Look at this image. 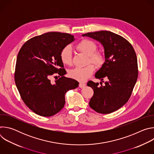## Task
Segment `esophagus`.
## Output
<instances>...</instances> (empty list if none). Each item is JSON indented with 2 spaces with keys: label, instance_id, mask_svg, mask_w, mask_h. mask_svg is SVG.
Here are the masks:
<instances>
[{
  "label": "esophagus",
  "instance_id": "esophagus-1",
  "mask_svg": "<svg viewBox=\"0 0 154 154\" xmlns=\"http://www.w3.org/2000/svg\"><path fill=\"white\" fill-rule=\"evenodd\" d=\"M85 86H86V84L84 83H79V87L81 88H84Z\"/></svg>",
  "mask_w": 154,
  "mask_h": 154
}]
</instances>
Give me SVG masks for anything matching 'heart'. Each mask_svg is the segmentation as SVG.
Returning <instances> with one entry per match:
<instances>
[{"label":"heart","mask_w":154,"mask_h":154,"mask_svg":"<svg viewBox=\"0 0 154 154\" xmlns=\"http://www.w3.org/2000/svg\"><path fill=\"white\" fill-rule=\"evenodd\" d=\"M77 49L88 57V62L93 63L97 67H101L105 63L104 55L96 52L97 48L96 44L90 40L85 39L77 44ZM60 58L62 63L66 65H71L72 61V52L70 46H67L62 49L60 52ZM94 71V67L89 64L83 68L77 67L69 71L70 77L79 82H84L90 77Z\"/></svg>","instance_id":"1"}]
</instances>
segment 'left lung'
Instances as JSON below:
<instances>
[{
  "instance_id": "obj_1",
  "label": "left lung",
  "mask_w": 154,
  "mask_h": 154,
  "mask_svg": "<svg viewBox=\"0 0 154 154\" xmlns=\"http://www.w3.org/2000/svg\"><path fill=\"white\" fill-rule=\"evenodd\" d=\"M93 38L103 46L105 63L95 74L103 82L87 83L93 91L89 105L97 113L108 114L116 111L129 99L138 79L136 53L131 44L121 36L109 31L82 35Z\"/></svg>"
}]
</instances>
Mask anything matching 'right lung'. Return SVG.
I'll list each match as a JSON object with an SVG mask.
<instances>
[{
	"instance_id": "1",
	"label": "right lung",
	"mask_w": 154,
	"mask_h": 154,
	"mask_svg": "<svg viewBox=\"0 0 154 154\" xmlns=\"http://www.w3.org/2000/svg\"><path fill=\"white\" fill-rule=\"evenodd\" d=\"M74 40L68 33L48 32L28 40L18 53L16 87L25 104L39 116L49 117L59 112L64 107L66 93L79 86L77 80L64 76L66 71L60 55ZM52 75L60 76L55 83L50 80Z\"/></svg>"
}]
</instances>
